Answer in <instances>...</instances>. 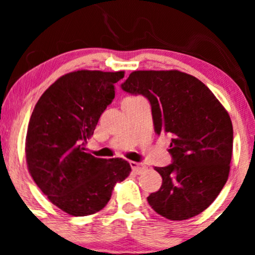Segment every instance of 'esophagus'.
Segmentation results:
<instances>
[{
  "label": "esophagus",
  "mask_w": 255,
  "mask_h": 255,
  "mask_svg": "<svg viewBox=\"0 0 255 255\" xmlns=\"http://www.w3.org/2000/svg\"><path fill=\"white\" fill-rule=\"evenodd\" d=\"M130 166L131 169H133V171L137 175L142 174V172L146 171V169H147V166L145 164H142V163H137V162H130Z\"/></svg>",
  "instance_id": "esophagus-1"
}]
</instances>
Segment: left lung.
Segmentation results:
<instances>
[{"label": "left lung", "mask_w": 255, "mask_h": 255, "mask_svg": "<svg viewBox=\"0 0 255 255\" xmlns=\"http://www.w3.org/2000/svg\"><path fill=\"white\" fill-rule=\"evenodd\" d=\"M150 101L154 131L170 137L172 163L156 166L162 187L147 201L158 215L183 221L206 210L223 189L233 154V124L206 85L180 71H135L121 85Z\"/></svg>", "instance_id": "obj_1"}]
</instances>
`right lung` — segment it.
Returning <instances> with one entry per match:
<instances>
[{
    "label": "right lung",
    "instance_id": "1",
    "mask_svg": "<svg viewBox=\"0 0 255 255\" xmlns=\"http://www.w3.org/2000/svg\"><path fill=\"white\" fill-rule=\"evenodd\" d=\"M125 72L81 71L58 78L38 99L26 134L28 172L58 209L71 216L101 211L114 187L130 172L122 158L86 153L102 113L115 97Z\"/></svg>",
    "mask_w": 255,
    "mask_h": 255
}]
</instances>
